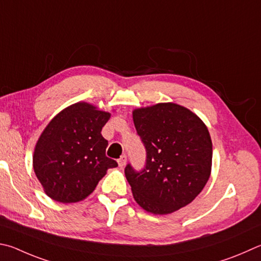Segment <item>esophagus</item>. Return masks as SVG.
<instances>
[{
	"label": "esophagus",
	"instance_id": "34e87169",
	"mask_svg": "<svg viewBox=\"0 0 261 261\" xmlns=\"http://www.w3.org/2000/svg\"><path fill=\"white\" fill-rule=\"evenodd\" d=\"M117 163H118V167H120V168L125 167V164H126V156L125 155H122L121 158L117 160Z\"/></svg>",
	"mask_w": 261,
	"mask_h": 261
}]
</instances>
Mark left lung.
Masks as SVG:
<instances>
[{
    "label": "left lung",
    "instance_id": "left-lung-1",
    "mask_svg": "<svg viewBox=\"0 0 261 261\" xmlns=\"http://www.w3.org/2000/svg\"><path fill=\"white\" fill-rule=\"evenodd\" d=\"M146 148V164L125 177L136 202L147 212L168 215L189 204L210 178L212 141L206 125L193 112L173 102L132 112Z\"/></svg>",
    "mask_w": 261,
    "mask_h": 261
}]
</instances>
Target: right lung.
<instances>
[{"label":"right lung","instance_id":"obj_1","mask_svg":"<svg viewBox=\"0 0 261 261\" xmlns=\"http://www.w3.org/2000/svg\"><path fill=\"white\" fill-rule=\"evenodd\" d=\"M111 114L76 102L57 114L37 140L33 168L46 195L61 203L84 200L116 161L106 156L101 136Z\"/></svg>","mask_w":261,"mask_h":261}]
</instances>
